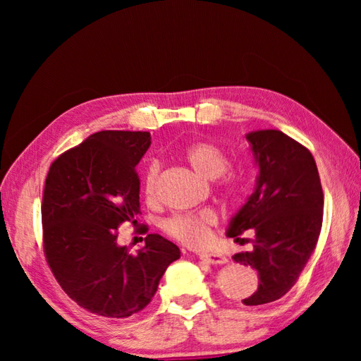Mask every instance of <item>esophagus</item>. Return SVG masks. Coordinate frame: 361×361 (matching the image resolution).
Returning <instances> with one entry per match:
<instances>
[{"mask_svg":"<svg viewBox=\"0 0 361 361\" xmlns=\"http://www.w3.org/2000/svg\"><path fill=\"white\" fill-rule=\"evenodd\" d=\"M199 258L209 262V264H224V262H228V258L219 253H200Z\"/></svg>","mask_w":361,"mask_h":361,"instance_id":"esophagus-1","label":"esophagus"}]
</instances>
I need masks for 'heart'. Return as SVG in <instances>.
I'll list each match as a JSON object with an SVG mask.
<instances>
[{"instance_id": "heart-1", "label": "heart", "mask_w": 361, "mask_h": 361, "mask_svg": "<svg viewBox=\"0 0 361 361\" xmlns=\"http://www.w3.org/2000/svg\"><path fill=\"white\" fill-rule=\"evenodd\" d=\"M185 159L195 173L207 180L221 176L219 186L228 197H235L240 192L242 176L237 172H229V159L221 148L210 142H197L185 149ZM161 166L157 161L148 164L143 173V191L146 197L152 199L157 189ZM216 213L213 209H200L191 213H181L164 221V231L173 239L191 247H202L210 240V228L216 223Z\"/></svg>"}]
</instances>
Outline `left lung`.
Here are the masks:
<instances>
[{
    "mask_svg": "<svg viewBox=\"0 0 361 361\" xmlns=\"http://www.w3.org/2000/svg\"><path fill=\"white\" fill-rule=\"evenodd\" d=\"M245 138L259 173L226 235L242 243L243 231L255 232L253 250L232 259L258 272V290L242 302L261 305L286 295L314 253L323 191L314 156L296 140L272 129L250 132Z\"/></svg>",
    "mask_w": 361,
    "mask_h": 361,
    "instance_id": "1",
    "label": "left lung"
}]
</instances>
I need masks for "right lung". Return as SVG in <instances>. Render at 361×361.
<instances>
[{"instance_id":"right-lung-1","label":"right lung","mask_w":361,"mask_h":361,"mask_svg":"<svg viewBox=\"0 0 361 361\" xmlns=\"http://www.w3.org/2000/svg\"><path fill=\"white\" fill-rule=\"evenodd\" d=\"M149 145V132L102 130L49 169L41 205L47 264L66 295L97 315L126 319L143 310L180 258V248L159 234L146 235L135 255L118 243L119 226L137 223L135 167Z\"/></svg>"}]
</instances>
